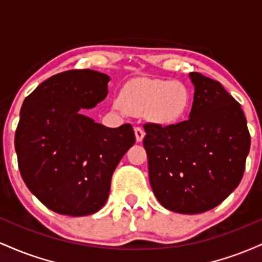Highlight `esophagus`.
I'll use <instances>...</instances> for the list:
<instances>
[{
    "mask_svg": "<svg viewBox=\"0 0 262 262\" xmlns=\"http://www.w3.org/2000/svg\"><path fill=\"white\" fill-rule=\"evenodd\" d=\"M134 133H135V139H137L138 143H140V141L143 140L144 135H145V133H144V130H143V128L135 127L134 128Z\"/></svg>",
    "mask_w": 262,
    "mask_h": 262,
    "instance_id": "obj_1",
    "label": "esophagus"
}]
</instances>
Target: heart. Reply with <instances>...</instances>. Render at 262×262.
I'll list each match as a JSON object with an SVG mask.
<instances>
[{
	"instance_id": "obj_1",
	"label": "heart",
	"mask_w": 262,
	"mask_h": 262,
	"mask_svg": "<svg viewBox=\"0 0 262 262\" xmlns=\"http://www.w3.org/2000/svg\"><path fill=\"white\" fill-rule=\"evenodd\" d=\"M119 102L128 113L146 116L160 124H172L187 114L192 96L181 81L133 80L123 87Z\"/></svg>"
}]
</instances>
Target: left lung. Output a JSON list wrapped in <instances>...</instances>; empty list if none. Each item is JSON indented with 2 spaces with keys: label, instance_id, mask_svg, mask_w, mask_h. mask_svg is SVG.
<instances>
[{
  "label": "left lung",
  "instance_id": "obj_1",
  "mask_svg": "<svg viewBox=\"0 0 262 262\" xmlns=\"http://www.w3.org/2000/svg\"><path fill=\"white\" fill-rule=\"evenodd\" d=\"M194 86L187 121L146 123L149 180L165 208L197 214L221 204L242 181L250 134L242 106L221 82L189 73Z\"/></svg>",
  "mask_w": 262,
  "mask_h": 262
}]
</instances>
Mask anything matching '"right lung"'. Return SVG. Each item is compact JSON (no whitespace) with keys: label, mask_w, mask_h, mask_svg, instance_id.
Here are the masks:
<instances>
[{"label":"right lung","mask_w":262,"mask_h":262,"mask_svg":"<svg viewBox=\"0 0 262 262\" xmlns=\"http://www.w3.org/2000/svg\"><path fill=\"white\" fill-rule=\"evenodd\" d=\"M110 80L90 69L65 71L23 101L14 137L18 167L29 191L59 214L98 212L117 165L135 143L130 124L107 128L83 114L107 97Z\"/></svg>","instance_id":"right-lung-1"}]
</instances>
